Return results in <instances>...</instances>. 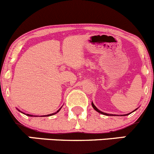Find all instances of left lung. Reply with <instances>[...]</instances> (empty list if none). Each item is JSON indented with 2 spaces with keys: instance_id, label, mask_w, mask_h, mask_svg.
I'll use <instances>...</instances> for the list:
<instances>
[{
  "instance_id": "left-lung-1",
  "label": "left lung",
  "mask_w": 154,
  "mask_h": 154,
  "mask_svg": "<svg viewBox=\"0 0 154 154\" xmlns=\"http://www.w3.org/2000/svg\"><path fill=\"white\" fill-rule=\"evenodd\" d=\"M91 105H92V106H93V108H94V110H96L97 111V112H99V113H100V114H102V115H107V116H112V115H113V116H117V115H112V114H107V113H105V112H101V111L100 110H99L98 109H97V107H96L95 106H94V103H93V102H92V103H91ZM135 110H137V109H135V110L133 111V112H135ZM132 112H130V113H129V114H127V115H121V116H126V115H130L131 113H132Z\"/></svg>"
}]
</instances>
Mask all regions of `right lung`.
Segmentation results:
<instances>
[{"label":"right lung","mask_w":154,"mask_h":154,"mask_svg":"<svg viewBox=\"0 0 154 154\" xmlns=\"http://www.w3.org/2000/svg\"><path fill=\"white\" fill-rule=\"evenodd\" d=\"M61 108L62 107H60V109H58V110H57V112H54V113H52V114H50V115H42V116H40V117H48V116H51V115H55V114H57V112H59V111H60V109H61ZM18 111H19V112H21V111L20 110H19V109H18ZM22 113H23V112H22ZM24 114V115H27V116H29V117H33V116H34V117H37V115H36H36H28V114H25V113H23Z\"/></svg>","instance_id":"right-lung-1"}]
</instances>
